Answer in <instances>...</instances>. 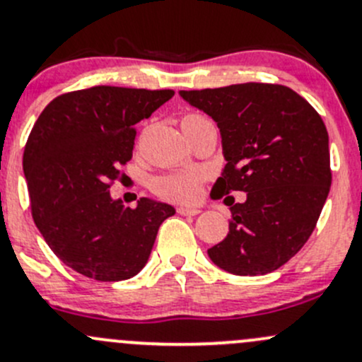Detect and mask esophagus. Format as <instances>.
<instances>
[{
    "mask_svg": "<svg viewBox=\"0 0 362 362\" xmlns=\"http://www.w3.org/2000/svg\"><path fill=\"white\" fill-rule=\"evenodd\" d=\"M177 213H180V215H184V216H196V215H199L201 210H199V208L180 206V208H177Z\"/></svg>",
    "mask_w": 362,
    "mask_h": 362,
    "instance_id": "34e87169",
    "label": "esophagus"
}]
</instances>
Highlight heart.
Returning <instances> with one entry per match:
<instances>
[{
  "mask_svg": "<svg viewBox=\"0 0 362 362\" xmlns=\"http://www.w3.org/2000/svg\"><path fill=\"white\" fill-rule=\"evenodd\" d=\"M204 121V117L196 116H185L182 119V127L192 123H199ZM201 184H203V175L197 171H178V173H168L163 177L156 178L152 189L159 197L166 201H173V203H192L197 199L201 191Z\"/></svg>",
  "mask_w": 362,
  "mask_h": 362,
  "instance_id": "obj_1",
  "label": "heart"
}]
</instances>
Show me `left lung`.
Segmentation results:
<instances>
[{"label": "left lung", "mask_w": 362, "mask_h": 362, "mask_svg": "<svg viewBox=\"0 0 362 362\" xmlns=\"http://www.w3.org/2000/svg\"><path fill=\"white\" fill-rule=\"evenodd\" d=\"M213 117L227 165L211 197L230 206L229 234L208 250L211 262L235 276H264L295 257L332 187L328 132L296 91L271 83L180 91ZM247 192L233 204L230 192Z\"/></svg>", "instance_id": "left-lung-1"}]
</instances>
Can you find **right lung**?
<instances>
[{
    "instance_id": "1",
    "label": "right lung",
    "mask_w": 362,
    "mask_h": 362,
    "mask_svg": "<svg viewBox=\"0 0 362 362\" xmlns=\"http://www.w3.org/2000/svg\"><path fill=\"white\" fill-rule=\"evenodd\" d=\"M173 95L93 86L59 95L34 123L22 163L30 213L72 271L111 283L136 276L149 260L159 226L175 208L147 197L124 206L109 189L132 159L135 124Z\"/></svg>"
}]
</instances>
